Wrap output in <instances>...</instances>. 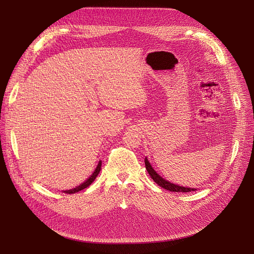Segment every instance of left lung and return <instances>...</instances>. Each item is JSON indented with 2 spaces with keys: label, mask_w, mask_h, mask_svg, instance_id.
Here are the masks:
<instances>
[{
  "label": "left lung",
  "mask_w": 254,
  "mask_h": 254,
  "mask_svg": "<svg viewBox=\"0 0 254 254\" xmlns=\"http://www.w3.org/2000/svg\"><path fill=\"white\" fill-rule=\"evenodd\" d=\"M145 167H146V170H147L148 174L150 175V177L153 179V181L158 184L161 188L167 190H170V191H175V192H190V191H194L196 190L194 189H189V188H183V186H179V185H176V184H173L167 180H165L164 178H162L161 176H159L157 173L152 169L151 165L149 164L148 159L145 158Z\"/></svg>",
  "instance_id": "8db88e82"
}]
</instances>
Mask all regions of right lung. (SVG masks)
<instances>
[{
	"label": "right lung",
	"instance_id": "right-lung-1",
	"mask_svg": "<svg viewBox=\"0 0 254 254\" xmlns=\"http://www.w3.org/2000/svg\"><path fill=\"white\" fill-rule=\"evenodd\" d=\"M101 168H102V162L100 161L99 164H98V167L96 168V171L92 173V175H91L85 182H83L81 185L77 186L76 189H73V190H64V192H65V193H75V192H78V191H80V190H82L88 188V186H89L93 181H95V179H96L97 176L99 175V173H100V171H101Z\"/></svg>",
	"mask_w": 254,
	"mask_h": 254
}]
</instances>
